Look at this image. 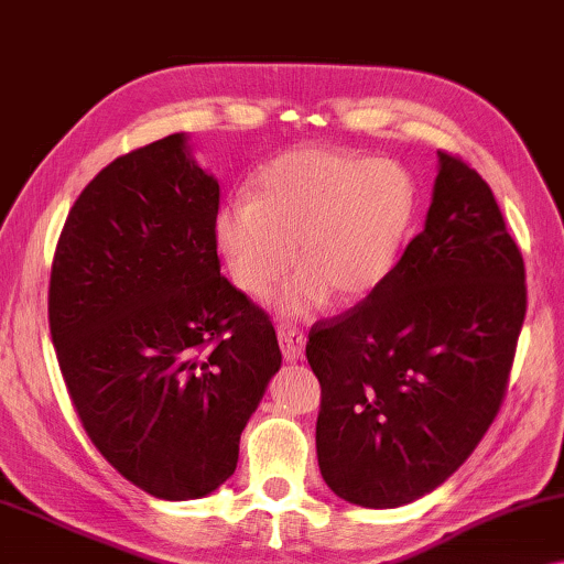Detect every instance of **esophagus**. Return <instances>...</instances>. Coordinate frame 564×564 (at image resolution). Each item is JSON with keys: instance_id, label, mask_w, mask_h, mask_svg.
I'll use <instances>...</instances> for the list:
<instances>
[{"instance_id": "obj_1", "label": "esophagus", "mask_w": 564, "mask_h": 564, "mask_svg": "<svg viewBox=\"0 0 564 564\" xmlns=\"http://www.w3.org/2000/svg\"><path fill=\"white\" fill-rule=\"evenodd\" d=\"M276 340H280L282 355L288 362L300 360L302 352H305V335H302L294 325H276Z\"/></svg>"}]
</instances>
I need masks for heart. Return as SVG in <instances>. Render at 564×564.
Wrapping results in <instances>:
<instances>
[{
  "mask_svg": "<svg viewBox=\"0 0 564 564\" xmlns=\"http://www.w3.org/2000/svg\"><path fill=\"white\" fill-rule=\"evenodd\" d=\"M413 209V181L398 163L294 149L259 171L249 202L221 206L214 237L231 282L257 300L294 259L300 272L276 305L284 315L310 317L327 300L352 305L386 282Z\"/></svg>",
  "mask_w": 564,
  "mask_h": 564,
  "instance_id": "obj_1",
  "label": "heart"
}]
</instances>
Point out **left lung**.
<instances>
[{"label": "left lung", "mask_w": 564, "mask_h": 564, "mask_svg": "<svg viewBox=\"0 0 564 564\" xmlns=\"http://www.w3.org/2000/svg\"><path fill=\"white\" fill-rule=\"evenodd\" d=\"M524 312V259L497 198L438 151L423 231L376 292L310 330L327 487L368 509L441 487L505 401Z\"/></svg>", "instance_id": "8db88e82"}]
</instances>
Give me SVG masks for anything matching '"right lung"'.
<instances>
[{
	"label": "right lung",
	"mask_w": 564,
	"mask_h": 564,
	"mask_svg": "<svg viewBox=\"0 0 564 564\" xmlns=\"http://www.w3.org/2000/svg\"><path fill=\"white\" fill-rule=\"evenodd\" d=\"M219 181L173 133L108 163L73 204L50 274V333L95 448L159 499L237 469L239 436L282 352L221 274Z\"/></svg>",
	"instance_id": "1"
}]
</instances>
